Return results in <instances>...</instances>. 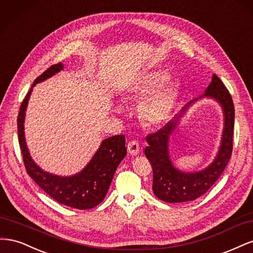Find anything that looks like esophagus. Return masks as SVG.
<instances>
[{
    "mask_svg": "<svg viewBox=\"0 0 253 253\" xmlns=\"http://www.w3.org/2000/svg\"><path fill=\"white\" fill-rule=\"evenodd\" d=\"M127 151L129 153V155H132V156L138 155L139 152H140V145H139V143L137 142V141H135V140L129 141L127 143Z\"/></svg>",
    "mask_w": 253,
    "mask_h": 253,
    "instance_id": "obj_1",
    "label": "esophagus"
}]
</instances>
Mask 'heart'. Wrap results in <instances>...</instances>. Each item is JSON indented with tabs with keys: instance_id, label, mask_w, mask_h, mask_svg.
I'll return each mask as SVG.
<instances>
[{
	"instance_id": "1",
	"label": "heart",
	"mask_w": 253,
	"mask_h": 253,
	"mask_svg": "<svg viewBox=\"0 0 253 253\" xmlns=\"http://www.w3.org/2000/svg\"><path fill=\"white\" fill-rule=\"evenodd\" d=\"M180 84L169 79L166 70H153L136 78L129 85L127 98L131 100H144L140 104V117L149 126H159L171 116L177 103ZM122 106L116 104L115 111L121 113Z\"/></svg>"
}]
</instances>
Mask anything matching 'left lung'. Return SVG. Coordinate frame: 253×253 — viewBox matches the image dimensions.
<instances>
[{
	"instance_id": "1",
	"label": "left lung",
	"mask_w": 253,
	"mask_h": 253,
	"mask_svg": "<svg viewBox=\"0 0 253 253\" xmlns=\"http://www.w3.org/2000/svg\"><path fill=\"white\" fill-rule=\"evenodd\" d=\"M202 97H211L215 100L223 110L224 128L221 145L213 162L204 170L196 172H182L171 164L169 153V136L177 127L180 118L185 113L190 105ZM234 128V105L231 95L217 76H212V81L205 93L183 106L178 115L158 129L147 136L148 147L144 154L150 160L153 169V192L167 203H185L194 201L204 195L215 182L232 154Z\"/></svg>"
}]
</instances>
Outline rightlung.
Here are the masks:
<instances>
[{"instance_id":"1","label":"right lung","mask_w":253,"mask_h":253,"mask_svg":"<svg viewBox=\"0 0 253 253\" xmlns=\"http://www.w3.org/2000/svg\"><path fill=\"white\" fill-rule=\"evenodd\" d=\"M63 64L51 65L38 77L23 100L18 116V137L26 171L34 181L59 204L71 208L86 210L100 204L108 193L117 167L126 155L124 135L112 136L102 140L100 147L79 173L72 176H60L42 170L30 156L28 151L24 121L25 112L33 87L63 70Z\"/></svg>"}]
</instances>
